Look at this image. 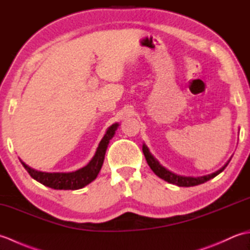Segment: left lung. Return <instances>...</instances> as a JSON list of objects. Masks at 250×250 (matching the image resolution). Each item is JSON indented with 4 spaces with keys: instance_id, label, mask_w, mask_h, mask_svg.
<instances>
[{
    "instance_id": "1",
    "label": "left lung",
    "mask_w": 250,
    "mask_h": 250,
    "mask_svg": "<svg viewBox=\"0 0 250 250\" xmlns=\"http://www.w3.org/2000/svg\"><path fill=\"white\" fill-rule=\"evenodd\" d=\"M143 152H144V156L146 158V161L148 163V166L150 167V168L152 169V172L155 173L157 176H159L160 178L164 179L166 182L169 183V184H173V185H176L178 187H192V186H198L203 184L207 180H209L211 178H214L217 175L220 174L224 169L227 167L228 164H229L230 160L228 161L224 167H222L218 171L213 173V174H209V175H205V176H200V177H191V176H180V175L177 174H174L171 171H168L167 168H166L164 167H162L157 159L153 157L149 149H148V147L143 144Z\"/></svg>"
}]
</instances>
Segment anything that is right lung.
<instances>
[{
	"mask_svg": "<svg viewBox=\"0 0 250 250\" xmlns=\"http://www.w3.org/2000/svg\"><path fill=\"white\" fill-rule=\"evenodd\" d=\"M118 124L111 125L106 131L103 139L101 140L99 147L97 148L93 158L86 167L77 169L75 172L70 173H47L36 171V169L26 166L24 162L20 160L21 164L30 174V176L37 180V182L43 184L47 187L57 189V190H77L82 189L97 178L101 167L103 166L105 152L107 149L109 141L113 139L115 132L118 128Z\"/></svg>",
	"mask_w": 250,
	"mask_h": 250,
	"instance_id": "add662e5",
	"label": "right lung"
}]
</instances>
